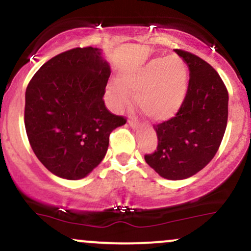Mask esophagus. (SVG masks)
<instances>
[{"instance_id": "34e87169", "label": "esophagus", "mask_w": 251, "mask_h": 251, "mask_svg": "<svg viewBox=\"0 0 251 251\" xmlns=\"http://www.w3.org/2000/svg\"><path fill=\"white\" fill-rule=\"evenodd\" d=\"M128 125L131 126L132 128L137 127V126H138V120H137V118H135L134 116L129 117V119H128Z\"/></svg>"}]
</instances>
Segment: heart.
Instances as JSON below:
<instances>
[{"mask_svg": "<svg viewBox=\"0 0 251 251\" xmlns=\"http://www.w3.org/2000/svg\"><path fill=\"white\" fill-rule=\"evenodd\" d=\"M187 89L186 63L181 57L171 55L151 59L124 75L122 84H108L106 96L111 107L119 111L131 104V93H137V104L145 116L164 122L174 117L182 106Z\"/></svg>", "mask_w": 251, "mask_h": 251, "instance_id": "b5f03b06", "label": "heart"}]
</instances>
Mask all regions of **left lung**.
<instances>
[{
  "label": "left lung",
  "mask_w": 251,
  "mask_h": 251,
  "mask_svg": "<svg viewBox=\"0 0 251 251\" xmlns=\"http://www.w3.org/2000/svg\"><path fill=\"white\" fill-rule=\"evenodd\" d=\"M189 69L186 99L175 117L154 125L158 147L145 160L160 176L182 180L216 154L228 120V91L215 69L188 51L175 49Z\"/></svg>",
  "instance_id": "8db88e82"
}]
</instances>
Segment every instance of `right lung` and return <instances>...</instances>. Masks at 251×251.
<instances>
[{"instance_id":"right-lung-1","label":"right lung","mask_w":251,"mask_h":251,"mask_svg":"<svg viewBox=\"0 0 251 251\" xmlns=\"http://www.w3.org/2000/svg\"><path fill=\"white\" fill-rule=\"evenodd\" d=\"M111 70L98 48H75L39 68L25 91L24 125L30 146L51 173L78 180L107 152L114 128L126 124L102 97Z\"/></svg>"}]
</instances>
